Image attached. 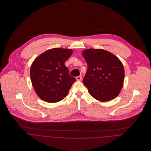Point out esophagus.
I'll return each instance as SVG.
<instances>
[{
  "instance_id": "1",
  "label": "esophagus",
  "mask_w": 151,
  "mask_h": 151,
  "mask_svg": "<svg viewBox=\"0 0 151 151\" xmlns=\"http://www.w3.org/2000/svg\"><path fill=\"white\" fill-rule=\"evenodd\" d=\"M81 79H82V77H81V76H78V77H76V80H77V81H81Z\"/></svg>"
}]
</instances>
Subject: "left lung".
Listing matches in <instances>:
<instances>
[{"mask_svg": "<svg viewBox=\"0 0 151 151\" xmlns=\"http://www.w3.org/2000/svg\"><path fill=\"white\" fill-rule=\"evenodd\" d=\"M87 63L83 79L90 95L101 102L115 98L120 93L124 79L121 61L113 54L102 49H89L83 52Z\"/></svg>", "mask_w": 151, "mask_h": 151, "instance_id": "obj_1", "label": "left lung"}]
</instances>
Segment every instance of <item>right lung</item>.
Wrapping results in <instances>:
<instances>
[{
    "instance_id": "right-lung-1",
    "label": "right lung",
    "mask_w": 151,
    "mask_h": 151,
    "mask_svg": "<svg viewBox=\"0 0 151 151\" xmlns=\"http://www.w3.org/2000/svg\"><path fill=\"white\" fill-rule=\"evenodd\" d=\"M73 53L71 49H49L33 62L30 77L34 90L44 101L58 102L63 99L76 79L70 75L65 62Z\"/></svg>"
}]
</instances>
